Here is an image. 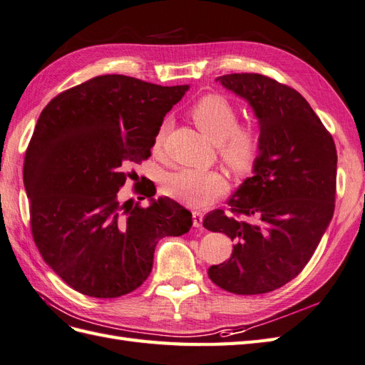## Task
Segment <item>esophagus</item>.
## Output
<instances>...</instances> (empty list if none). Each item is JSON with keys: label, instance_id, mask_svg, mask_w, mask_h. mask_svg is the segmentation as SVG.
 Listing matches in <instances>:
<instances>
[{"label": "esophagus", "instance_id": "34e87169", "mask_svg": "<svg viewBox=\"0 0 365 365\" xmlns=\"http://www.w3.org/2000/svg\"><path fill=\"white\" fill-rule=\"evenodd\" d=\"M192 223L195 227H200L203 223V214L199 211H194L192 212Z\"/></svg>", "mask_w": 365, "mask_h": 365}]
</instances>
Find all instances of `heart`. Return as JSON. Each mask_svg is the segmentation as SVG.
<instances>
[{"label": "heart", "instance_id": "1", "mask_svg": "<svg viewBox=\"0 0 365 365\" xmlns=\"http://www.w3.org/2000/svg\"><path fill=\"white\" fill-rule=\"evenodd\" d=\"M194 122L214 143L220 145L225 162L235 173H249L262 150V134L252 125H238V113L226 98L207 95L191 108ZM166 134L162 123L153 140V150L159 151ZM163 192L171 199L191 207H206L227 191V182L217 171L179 168L166 173L162 179Z\"/></svg>", "mask_w": 365, "mask_h": 365}]
</instances>
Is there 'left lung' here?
<instances>
[{
    "label": "left lung",
    "mask_w": 365,
    "mask_h": 365,
    "mask_svg": "<svg viewBox=\"0 0 365 365\" xmlns=\"http://www.w3.org/2000/svg\"><path fill=\"white\" fill-rule=\"evenodd\" d=\"M215 82L245 99L262 134L252 177L203 226L235 242L232 255L211 266L218 287L238 295L275 290L294 279L324 235L335 211L336 148L299 93L257 73H234ZM235 215H243L238 219Z\"/></svg>",
    "instance_id": "8db88e82"
}]
</instances>
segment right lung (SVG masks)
<instances>
[{"instance_id": "add662e5", "label": "right lung", "mask_w": 365, "mask_h": 365, "mask_svg": "<svg viewBox=\"0 0 365 365\" xmlns=\"http://www.w3.org/2000/svg\"><path fill=\"white\" fill-rule=\"evenodd\" d=\"M188 86L103 75L51 99L24 162L30 225L44 262L78 292L116 298L138 289L163 237L190 231L192 214L170 197L120 203L128 165L151 155L165 114ZM145 197H140L143 200Z\"/></svg>"}]
</instances>
